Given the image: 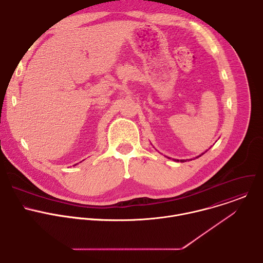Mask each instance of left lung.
Returning <instances> with one entry per match:
<instances>
[{
    "label": "left lung",
    "mask_w": 263,
    "mask_h": 263,
    "mask_svg": "<svg viewBox=\"0 0 263 263\" xmlns=\"http://www.w3.org/2000/svg\"><path fill=\"white\" fill-rule=\"evenodd\" d=\"M203 154H204V153H203ZM203 154H201V155H200V156H202V155H203ZM200 156H198V157H200ZM198 157H197V158H198ZM177 161H179V160H177ZM180 161H181V162H184V161H186V160H180Z\"/></svg>",
    "instance_id": "obj_1"
}]
</instances>
